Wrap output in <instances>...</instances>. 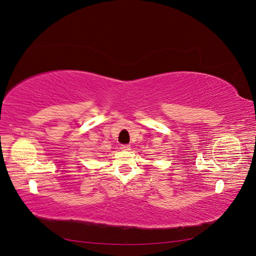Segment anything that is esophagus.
Here are the masks:
<instances>
[{
	"instance_id": "1",
	"label": "esophagus",
	"mask_w": 256,
	"mask_h": 256,
	"mask_svg": "<svg viewBox=\"0 0 256 256\" xmlns=\"http://www.w3.org/2000/svg\"><path fill=\"white\" fill-rule=\"evenodd\" d=\"M120 150H131V146L129 144H122L120 146Z\"/></svg>"
}]
</instances>
